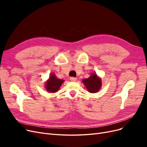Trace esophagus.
Here are the masks:
<instances>
[{
    "label": "esophagus",
    "mask_w": 147,
    "mask_h": 147,
    "mask_svg": "<svg viewBox=\"0 0 147 147\" xmlns=\"http://www.w3.org/2000/svg\"><path fill=\"white\" fill-rule=\"evenodd\" d=\"M70 82H76L77 78H75V77H71L70 78Z\"/></svg>",
    "instance_id": "1"
}]
</instances>
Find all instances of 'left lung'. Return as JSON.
I'll list each match as a JSON object with an SVG mask.
<instances>
[{
	"label": "left lung",
	"instance_id": "1",
	"mask_svg": "<svg viewBox=\"0 0 147 147\" xmlns=\"http://www.w3.org/2000/svg\"><path fill=\"white\" fill-rule=\"evenodd\" d=\"M82 82L87 90L91 93L98 92L102 87V80L96 72L92 73L89 78L83 79Z\"/></svg>",
	"mask_w": 147,
	"mask_h": 147
}]
</instances>
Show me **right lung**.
I'll list each match as a JSON object with an SVG mask.
<instances>
[{
	"label": "right lung",
	"mask_w": 147,
	"mask_h": 147,
	"mask_svg": "<svg viewBox=\"0 0 147 147\" xmlns=\"http://www.w3.org/2000/svg\"><path fill=\"white\" fill-rule=\"evenodd\" d=\"M64 82V80L57 78L54 73H51L45 83V90L50 93L56 92L58 91Z\"/></svg>",
	"instance_id": "1"
}]
</instances>
